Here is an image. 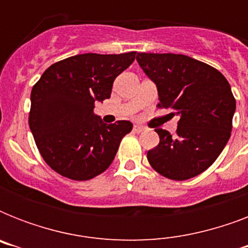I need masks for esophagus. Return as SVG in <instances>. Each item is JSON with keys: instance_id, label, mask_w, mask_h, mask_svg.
I'll use <instances>...</instances> for the list:
<instances>
[{"instance_id": "1", "label": "esophagus", "mask_w": 248, "mask_h": 248, "mask_svg": "<svg viewBox=\"0 0 248 248\" xmlns=\"http://www.w3.org/2000/svg\"><path fill=\"white\" fill-rule=\"evenodd\" d=\"M144 130H145V127H144V126H140V124H135V126H134V128H132V131L136 132V134H139V132H143Z\"/></svg>"}]
</instances>
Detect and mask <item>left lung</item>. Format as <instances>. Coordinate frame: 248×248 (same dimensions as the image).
Returning <instances> with one entry per match:
<instances>
[{
    "mask_svg": "<svg viewBox=\"0 0 248 248\" xmlns=\"http://www.w3.org/2000/svg\"><path fill=\"white\" fill-rule=\"evenodd\" d=\"M136 60L158 91L159 107L180 117L176 134L155 128L159 144L148 161L171 180H186L207 170L231 138L235 99L217 69L181 54L138 52Z\"/></svg>",
    "mask_w": 248,
    "mask_h": 248,
    "instance_id": "left-lung-1",
    "label": "left lung"
}]
</instances>
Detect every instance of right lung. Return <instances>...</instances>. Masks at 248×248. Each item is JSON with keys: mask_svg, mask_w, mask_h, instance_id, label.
Masks as SVG:
<instances>
[{"mask_svg": "<svg viewBox=\"0 0 248 248\" xmlns=\"http://www.w3.org/2000/svg\"><path fill=\"white\" fill-rule=\"evenodd\" d=\"M126 54H81L52 64L31 93L29 127L42 158L72 180H89L114 159L130 121L104 124L95 103L110 97L114 79L135 60Z\"/></svg>", "mask_w": 248, "mask_h": 248, "instance_id": "right-lung-1", "label": "right lung"}]
</instances>
